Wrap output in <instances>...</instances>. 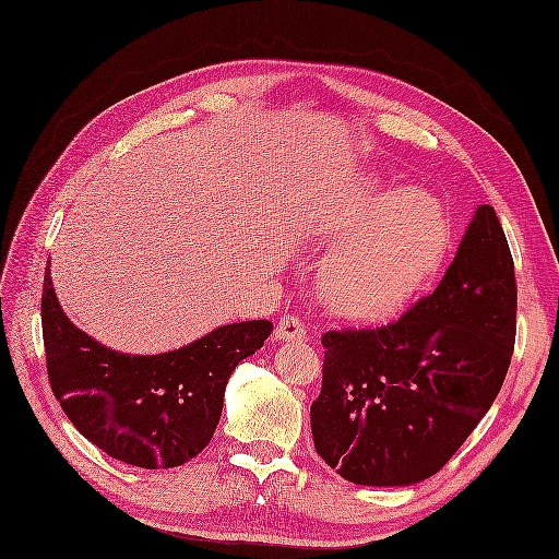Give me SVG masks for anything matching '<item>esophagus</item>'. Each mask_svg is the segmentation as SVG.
<instances>
[{
	"instance_id": "obj_1",
	"label": "esophagus",
	"mask_w": 559,
	"mask_h": 559,
	"mask_svg": "<svg viewBox=\"0 0 559 559\" xmlns=\"http://www.w3.org/2000/svg\"><path fill=\"white\" fill-rule=\"evenodd\" d=\"M307 329H305V321L297 319V317H283L276 326V338L285 341V343H297V341H305Z\"/></svg>"
}]
</instances>
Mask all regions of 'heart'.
Segmentation results:
<instances>
[{
  "instance_id": "b5f03b06",
  "label": "heart",
  "mask_w": 559,
  "mask_h": 559,
  "mask_svg": "<svg viewBox=\"0 0 559 559\" xmlns=\"http://www.w3.org/2000/svg\"><path fill=\"white\" fill-rule=\"evenodd\" d=\"M319 233L344 242L323 262V302L343 319L379 321L405 305L445 254L450 218L433 192L361 176L323 214Z\"/></svg>"
}]
</instances>
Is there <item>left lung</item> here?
I'll return each instance as SVG.
<instances>
[{"mask_svg": "<svg viewBox=\"0 0 559 559\" xmlns=\"http://www.w3.org/2000/svg\"><path fill=\"white\" fill-rule=\"evenodd\" d=\"M514 331L510 245L496 210L481 204L433 293L391 326L323 333L311 405L319 457L359 486L433 476L498 397Z\"/></svg>", "mask_w": 559, "mask_h": 559, "instance_id": "1", "label": "left lung"}]
</instances>
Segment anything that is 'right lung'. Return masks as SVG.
<instances>
[{"label":"right lung","instance_id":"1","mask_svg":"<svg viewBox=\"0 0 559 559\" xmlns=\"http://www.w3.org/2000/svg\"><path fill=\"white\" fill-rule=\"evenodd\" d=\"M271 321L218 326L159 355L102 345L63 314L49 266L43 288V338L49 385L71 424L109 457L168 469L198 457L224 409L230 373L264 347Z\"/></svg>","mask_w":559,"mask_h":559}]
</instances>
